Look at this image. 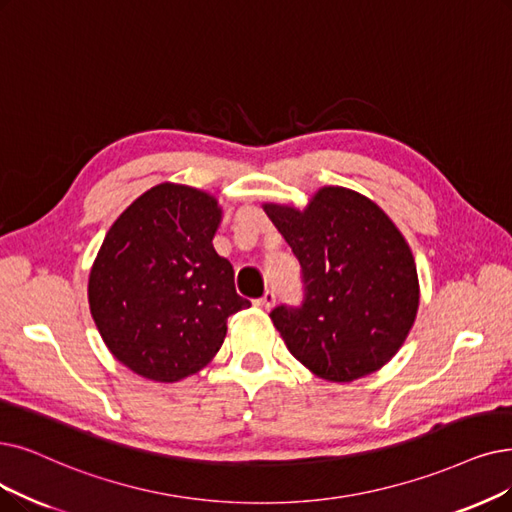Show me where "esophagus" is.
<instances>
[{
  "label": "esophagus",
  "instance_id": "esophagus-1",
  "mask_svg": "<svg viewBox=\"0 0 512 512\" xmlns=\"http://www.w3.org/2000/svg\"><path fill=\"white\" fill-rule=\"evenodd\" d=\"M258 309H264V311H269V309H273V304H275V294L269 290V292H264V296L262 298H258L256 302H254Z\"/></svg>",
  "mask_w": 512,
  "mask_h": 512
}]
</instances>
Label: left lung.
<instances>
[{
  "instance_id": "left-lung-1",
  "label": "left lung",
  "mask_w": 512,
  "mask_h": 512,
  "mask_svg": "<svg viewBox=\"0 0 512 512\" xmlns=\"http://www.w3.org/2000/svg\"><path fill=\"white\" fill-rule=\"evenodd\" d=\"M300 260L302 309L277 306L271 321L288 351L327 382L378 372L410 336L420 281L410 243L376 201L321 187L304 208L262 203Z\"/></svg>"
}]
</instances>
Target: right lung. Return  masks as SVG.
<instances>
[{
    "label": "right lung",
    "mask_w": 512,
    "mask_h": 512,
    "mask_svg": "<svg viewBox=\"0 0 512 512\" xmlns=\"http://www.w3.org/2000/svg\"><path fill=\"white\" fill-rule=\"evenodd\" d=\"M222 206L161 182L117 216L92 262L90 313L111 355L153 382H178L220 351L227 319L248 309L214 250Z\"/></svg>",
    "instance_id": "obj_1"
}]
</instances>
